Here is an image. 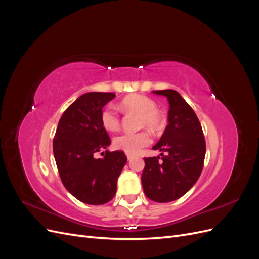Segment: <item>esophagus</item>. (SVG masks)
I'll return each instance as SVG.
<instances>
[{"instance_id": "1", "label": "esophagus", "mask_w": 259, "mask_h": 259, "mask_svg": "<svg viewBox=\"0 0 259 259\" xmlns=\"http://www.w3.org/2000/svg\"><path fill=\"white\" fill-rule=\"evenodd\" d=\"M126 155H127V159H128V160H132L133 158H134V155H133V154H128V153H127Z\"/></svg>"}]
</instances>
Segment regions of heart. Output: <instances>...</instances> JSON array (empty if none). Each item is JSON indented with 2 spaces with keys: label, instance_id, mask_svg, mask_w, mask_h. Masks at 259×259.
Segmentation results:
<instances>
[{
  "label": "heart",
  "instance_id": "b5f03b06",
  "mask_svg": "<svg viewBox=\"0 0 259 259\" xmlns=\"http://www.w3.org/2000/svg\"><path fill=\"white\" fill-rule=\"evenodd\" d=\"M120 108L124 112H135L140 115L139 126H147L149 130L158 131L162 126V116L158 112V105L151 98L140 94H132L122 99ZM100 122L107 131H116L120 126V115L115 108L107 106L100 114ZM151 143L149 133L143 131L138 133H123L114 137L113 147L117 150L128 154L138 153L142 149Z\"/></svg>",
  "mask_w": 259,
  "mask_h": 259
}]
</instances>
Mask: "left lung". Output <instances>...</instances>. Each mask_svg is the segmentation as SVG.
Returning a JSON list of instances; mask_svg holds the SVG:
<instances>
[{"mask_svg":"<svg viewBox=\"0 0 259 259\" xmlns=\"http://www.w3.org/2000/svg\"><path fill=\"white\" fill-rule=\"evenodd\" d=\"M153 93L168 100V124L153 147L162 151V158H145L142 183L148 199L166 203L182 198L197 183L204 165L206 144L197 114L178 92Z\"/></svg>","mask_w":259,"mask_h":259,"instance_id":"1","label":"left lung"}]
</instances>
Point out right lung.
<instances>
[{"label":"right lung","instance_id":"1","mask_svg":"<svg viewBox=\"0 0 259 259\" xmlns=\"http://www.w3.org/2000/svg\"><path fill=\"white\" fill-rule=\"evenodd\" d=\"M114 93H86L62 113L53 140L58 173L66 189L86 204L100 205L113 199L116 182L127 161L121 150L108 151L103 159L94 153L111 144L100 122L103 107Z\"/></svg>","mask_w":259,"mask_h":259}]
</instances>
